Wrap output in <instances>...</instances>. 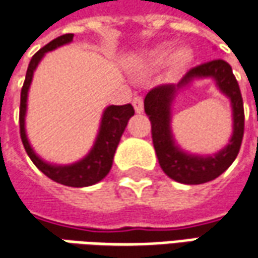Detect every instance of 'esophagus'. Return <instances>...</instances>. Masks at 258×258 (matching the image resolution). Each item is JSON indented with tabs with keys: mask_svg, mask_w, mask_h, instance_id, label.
I'll return each instance as SVG.
<instances>
[{
	"mask_svg": "<svg viewBox=\"0 0 258 258\" xmlns=\"http://www.w3.org/2000/svg\"><path fill=\"white\" fill-rule=\"evenodd\" d=\"M133 105H134L136 112H137V114H141V112H143V109H144L143 98H141V96H136V98L133 99Z\"/></svg>",
	"mask_w": 258,
	"mask_h": 258,
	"instance_id": "esophagus-1",
	"label": "esophagus"
}]
</instances>
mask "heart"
Wrapping results in <instances>:
<instances>
[{
    "label": "heart",
    "instance_id": "1",
    "mask_svg": "<svg viewBox=\"0 0 258 258\" xmlns=\"http://www.w3.org/2000/svg\"><path fill=\"white\" fill-rule=\"evenodd\" d=\"M172 53V44L169 43H163V44H159L156 46L153 50L150 51V63L151 64H163L169 59ZM192 59V53L187 50V49H179V50L174 51L173 57H172V66L174 69H183L187 63L190 62Z\"/></svg>",
    "mask_w": 258,
    "mask_h": 258
}]
</instances>
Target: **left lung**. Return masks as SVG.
Listing matches in <instances>:
<instances>
[{
  "label": "left lung",
  "instance_id": "8db88e82",
  "mask_svg": "<svg viewBox=\"0 0 258 258\" xmlns=\"http://www.w3.org/2000/svg\"><path fill=\"white\" fill-rule=\"evenodd\" d=\"M214 79L221 93L227 96L233 109V134L229 144L214 155L199 156L180 149L171 133V104L183 89L198 79ZM144 111L151 121V137L163 172L185 185H201L217 179L235 160L244 134V107L240 86L228 63L222 59L190 69L177 84L160 85L144 98Z\"/></svg>",
  "mask_w": 258,
  "mask_h": 258
}]
</instances>
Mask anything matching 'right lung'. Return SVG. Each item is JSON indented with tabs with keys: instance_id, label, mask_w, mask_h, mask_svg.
<instances>
[{
	"instance_id": "1",
	"label": "right lung",
	"mask_w": 258,
	"mask_h": 258,
	"mask_svg": "<svg viewBox=\"0 0 258 258\" xmlns=\"http://www.w3.org/2000/svg\"><path fill=\"white\" fill-rule=\"evenodd\" d=\"M72 40L73 34H63L57 39L51 40L49 44H46L43 49H40L31 57V60L28 63L27 73H26V81H24L23 89H21L20 136H21V141L24 144V149L27 151L28 157L36 164V167L40 172H43L47 177H50L51 180H54L60 185L85 187V186L95 185L109 173L118 143L121 140V136L128 124V119L134 115V108L131 107V104L109 105L105 108L102 112L95 143L89 153L79 162H75L72 164H53V163L43 160L39 154L33 150V147L28 141L27 133H26L28 89H30L31 81H33V75L46 53L54 50L60 46H64V44H69Z\"/></svg>"
}]
</instances>
